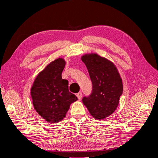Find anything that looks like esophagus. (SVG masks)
Wrapping results in <instances>:
<instances>
[{"label":"esophagus","instance_id":"obj_1","mask_svg":"<svg viewBox=\"0 0 158 158\" xmlns=\"http://www.w3.org/2000/svg\"><path fill=\"white\" fill-rule=\"evenodd\" d=\"M76 96H77V98H78V99L79 100H80L81 99H82V92H78V93L77 94V95H76Z\"/></svg>","mask_w":158,"mask_h":158}]
</instances>
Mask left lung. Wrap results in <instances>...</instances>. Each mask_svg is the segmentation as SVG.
<instances>
[{"instance_id":"left-lung-1","label":"left lung","mask_w":158,"mask_h":158,"mask_svg":"<svg viewBox=\"0 0 158 158\" xmlns=\"http://www.w3.org/2000/svg\"><path fill=\"white\" fill-rule=\"evenodd\" d=\"M81 59L92 82V92L82 102L95 119L106 118L118 107L123 91L121 76L113 63L97 53L85 54Z\"/></svg>"}]
</instances>
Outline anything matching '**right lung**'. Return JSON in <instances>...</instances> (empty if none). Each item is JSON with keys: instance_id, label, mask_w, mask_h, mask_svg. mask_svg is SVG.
Here are the masks:
<instances>
[{"instance_id": "right-lung-1", "label": "right lung", "mask_w": 158, "mask_h": 158, "mask_svg": "<svg viewBox=\"0 0 158 158\" xmlns=\"http://www.w3.org/2000/svg\"><path fill=\"white\" fill-rule=\"evenodd\" d=\"M66 62L63 58L52 61L37 74L31 88L33 107L49 123H59L66 117L71 103L78 100L69 91L68 80L62 78Z\"/></svg>"}]
</instances>
